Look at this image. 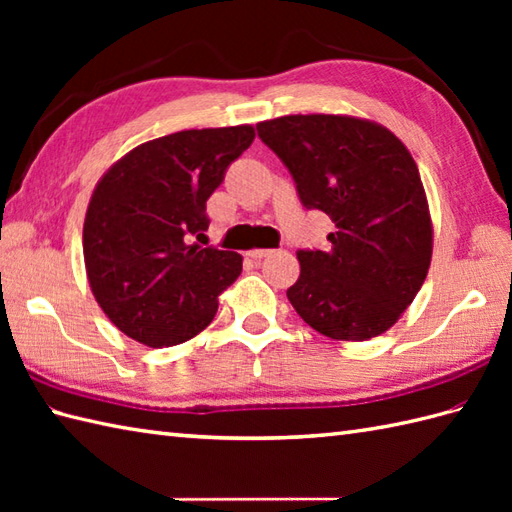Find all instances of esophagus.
Masks as SVG:
<instances>
[{"instance_id": "obj_1", "label": "esophagus", "mask_w": 512, "mask_h": 512, "mask_svg": "<svg viewBox=\"0 0 512 512\" xmlns=\"http://www.w3.org/2000/svg\"><path fill=\"white\" fill-rule=\"evenodd\" d=\"M250 259H255V262H259V259H266L273 255V250H266V248H257V250H248L246 253Z\"/></svg>"}]
</instances>
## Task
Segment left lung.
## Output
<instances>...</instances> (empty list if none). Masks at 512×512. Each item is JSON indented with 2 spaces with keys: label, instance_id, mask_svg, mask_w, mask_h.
<instances>
[{
  "label": "left lung",
  "instance_id": "8db88e82",
  "mask_svg": "<svg viewBox=\"0 0 512 512\" xmlns=\"http://www.w3.org/2000/svg\"><path fill=\"white\" fill-rule=\"evenodd\" d=\"M308 211L334 222L330 246L299 248L288 299L310 328L367 341L398 321L427 279L433 231L416 162L376 123L352 116H281L257 125Z\"/></svg>",
  "mask_w": 512,
  "mask_h": 512
}]
</instances>
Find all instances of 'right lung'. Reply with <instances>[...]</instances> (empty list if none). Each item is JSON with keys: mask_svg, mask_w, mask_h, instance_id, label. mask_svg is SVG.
<instances>
[{"mask_svg": "<svg viewBox=\"0 0 512 512\" xmlns=\"http://www.w3.org/2000/svg\"><path fill=\"white\" fill-rule=\"evenodd\" d=\"M253 138L250 125L162 136L96 184L83 224L85 270L99 306L129 339L171 347L213 321L242 257L189 242L209 228L206 200Z\"/></svg>", "mask_w": 512, "mask_h": 512, "instance_id": "right-lung-1", "label": "right lung"}]
</instances>
